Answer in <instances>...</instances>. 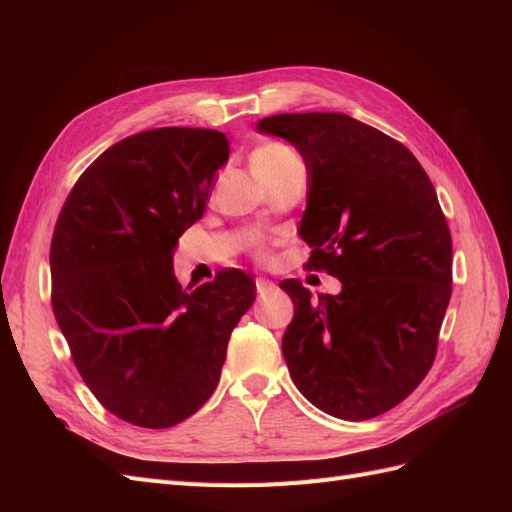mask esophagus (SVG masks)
I'll return each mask as SVG.
<instances>
[{
  "label": "esophagus",
  "mask_w": 512,
  "mask_h": 512,
  "mask_svg": "<svg viewBox=\"0 0 512 512\" xmlns=\"http://www.w3.org/2000/svg\"><path fill=\"white\" fill-rule=\"evenodd\" d=\"M256 292H258L260 299H265V297H269V294L275 292V284L271 280H265V277H258V280H256Z\"/></svg>",
  "instance_id": "1"
}]
</instances>
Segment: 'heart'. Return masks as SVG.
Instances as JSON below:
<instances>
[{
	"label": "heart",
	"instance_id": "1",
	"mask_svg": "<svg viewBox=\"0 0 512 512\" xmlns=\"http://www.w3.org/2000/svg\"><path fill=\"white\" fill-rule=\"evenodd\" d=\"M294 158H297V156H294V153L288 147H284L280 143H269V145L260 147L254 153L252 170H254V173H269V170L280 168V166H284L286 162H290ZM252 254L260 262H269L271 260V245H269V241L256 239L252 243Z\"/></svg>",
	"mask_w": 512,
	"mask_h": 512
}]
</instances>
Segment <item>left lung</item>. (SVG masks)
I'll use <instances>...</instances> for the list:
<instances>
[{
  "label": "left lung",
  "mask_w": 512,
  "mask_h": 512,
  "mask_svg": "<svg viewBox=\"0 0 512 512\" xmlns=\"http://www.w3.org/2000/svg\"><path fill=\"white\" fill-rule=\"evenodd\" d=\"M258 130L303 156L305 267L342 282L318 299L280 284L294 303L282 339L292 382L344 421L389 412L431 369L451 301L453 241L433 183L408 147L344 113L271 115Z\"/></svg>",
  "instance_id": "1"
}]
</instances>
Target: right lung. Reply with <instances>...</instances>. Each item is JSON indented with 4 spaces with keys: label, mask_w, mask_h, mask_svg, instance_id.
Here are the masks:
<instances>
[{
    "label": "right lung",
    "mask_w": 512,
    "mask_h": 512,
    "mask_svg": "<svg viewBox=\"0 0 512 512\" xmlns=\"http://www.w3.org/2000/svg\"><path fill=\"white\" fill-rule=\"evenodd\" d=\"M228 138L156 128L108 147L74 183L51 239V303L72 361L100 404L164 429L215 391L232 329L256 299L239 269L194 290L173 247L203 218Z\"/></svg>",
    "instance_id": "right-lung-1"
}]
</instances>
